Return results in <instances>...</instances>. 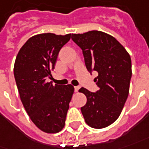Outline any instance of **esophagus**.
<instances>
[{"instance_id": "obj_1", "label": "esophagus", "mask_w": 149, "mask_h": 149, "mask_svg": "<svg viewBox=\"0 0 149 149\" xmlns=\"http://www.w3.org/2000/svg\"><path fill=\"white\" fill-rule=\"evenodd\" d=\"M79 89H80V86H75V87H74L75 92H78Z\"/></svg>"}]
</instances>
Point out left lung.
Segmentation results:
<instances>
[{
  "label": "left lung",
  "instance_id": "1",
  "mask_svg": "<svg viewBox=\"0 0 149 149\" xmlns=\"http://www.w3.org/2000/svg\"><path fill=\"white\" fill-rule=\"evenodd\" d=\"M72 40L82 49L87 70L99 73L94 79L99 91L79 90L87 99L81 108L83 117L92 128H105L119 117L129 95L132 75L130 54L113 36L100 31L72 34Z\"/></svg>",
  "mask_w": 149,
  "mask_h": 149
}]
</instances>
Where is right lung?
Here are the masks:
<instances>
[{
    "label": "right lung",
    "mask_w": 149,
    "mask_h": 149,
    "mask_svg": "<svg viewBox=\"0 0 149 149\" xmlns=\"http://www.w3.org/2000/svg\"><path fill=\"white\" fill-rule=\"evenodd\" d=\"M64 36L42 33L29 38L15 59L14 75L24 109L35 125L45 133L54 134L65 125L74 87L47 82L58 54L70 40Z\"/></svg>",
    "instance_id": "obj_1"
}]
</instances>
